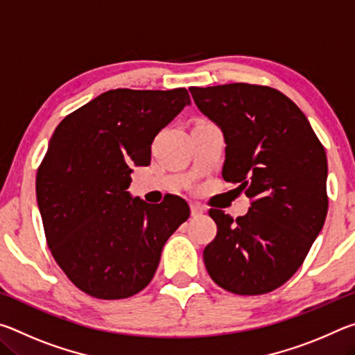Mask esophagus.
I'll return each instance as SVG.
<instances>
[{
  "label": "esophagus",
  "instance_id": "esophagus-1",
  "mask_svg": "<svg viewBox=\"0 0 355 355\" xmlns=\"http://www.w3.org/2000/svg\"><path fill=\"white\" fill-rule=\"evenodd\" d=\"M205 211V208H203L200 203H191V214L194 216V218H199V216L203 214Z\"/></svg>",
  "mask_w": 355,
  "mask_h": 355
}]
</instances>
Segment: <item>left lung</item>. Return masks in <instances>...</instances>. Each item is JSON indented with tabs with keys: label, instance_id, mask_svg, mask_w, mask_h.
Wrapping results in <instances>:
<instances>
[{
	"label": "left lung",
	"instance_id": "8db88e82",
	"mask_svg": "<svg viewBox=\"0 0 355 355\" xmlns=\"http://www.w3.org/2000/svg\"><path fill=\"white\" fill-rule=\"evenodd\" d=\"M225 141L222 178L252 203L233 219L209 209L218 235L203 250L216 284L264 294L297 271L327 214V158L305 114L279 91L233 83L189 87Z\"/></svg>",
	"mask_w": 355,
	"mask_h": 355
}]
</instances>
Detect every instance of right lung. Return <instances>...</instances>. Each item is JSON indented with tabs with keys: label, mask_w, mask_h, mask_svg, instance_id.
I'll use <instances>...</instances> for the list:
<instances>
[{
	"label": "right lung",
	"mask_w": 355,
	"mask_h": 355,
	"mask_svg": "<svg viewBox=\"0 0 355 355\" xmlns=\"http://www.w3.org/2000/svg\"><path fill=\"white\" fill-rule=\"evenodd\" d=\"M191 105L186 89H112L69 114L53 133L35 192L48 248L65 275L98 299H125L153 279L167 239L189 218L171 196L130 194L155 136Z\"/></svg>",
	"instance_id": "right-lung-1"
}]
</instances>
